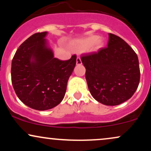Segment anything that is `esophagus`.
<instances>
[{"label":"esophagus","instance_id":"esophagus-1","mask_svg":"<svg viewBox=\"0 0 151 151\" xmlns=\"http://www.w3.org/2000/svg\"><path fill=\"white\" fill-rule=\"evenodd\" d=\"M76 63L77 65H81V59L79 57H77V60H76Z\"/></svg>","mask_w":151,"mask_h":151}]
</instances>
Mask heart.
Returning a JSON list of instances; mask_svg holds the SVG:
<instances>
[{
	"mask_svg": "<svg viewBox=\"0 0 151 151\" xmlns=\"http://www.w3.org/2000/svg\"><path fill=\"white\" fill-rule=\"evenodd\" d=\"M104 45V40L101 37L90 35L84 39L78 40L71 43V47L74 51L82 52L89 50L91 52H97Z\"/></svg>",
	"mask_w": 151,
	"mask_h": 151,
	"instance_id": "b5f03b06",
	"label": "heart"
}]
</instances>
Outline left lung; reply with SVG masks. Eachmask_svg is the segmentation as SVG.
Instances as JSON below:
<instances>
[{
  "label": "left lung",
  "mask_w": 151,
  "mask_h": 151,
  "mask_svg": "<svg viewBox=\"0 0 151 151\" xmlns=\"http://www.w3.org/2000/svg\"><path fill=\"white\" fill-rule=\"evenodd\" d=\"M107 46L82 55L81 60L93 97L104 105L116 106L136 91L141 75L139 62L134 50L119 36L109 33Z\"/></svg>",
  "instance_id": "1"
}]
</instances>
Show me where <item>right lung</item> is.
<instances>
[{"instance_id": "right-lung-1", "label": "right lung", "mask_w": 151, "mask_h": 151, "mask_svg": "<svg viewBox=\"0 0 151 151\" xmlns=\"http://www.w3.org/2000/svg\"><path fill=\"white\" fill-rule=\"evenodd\" d=\"M47 32L27 38L15 52L11 65L13 89L22 103L39 111L52 109L62 101L77 56L68 60L54 58L45 39Z\"/></svg>"}]
</instances>
